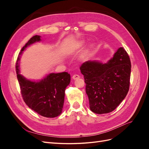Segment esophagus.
<instances>
[{
	"label": "esophagus",
	"instance_id": "esophagus-1",
	"mask_svg": "<svg viewBox=\"0 0 149 149\" xmlns=\"http://www.w3.org/2000/svg\"><path fill=\"white\" fill-rule=\"evenodd\" d=\"M72 78H73V79H78V78H79V76L78 74H75L74 75H73V76H72Z\"/></svg>",
	"mask_w": 149,
	"mask_h": 149
}]
</instances>
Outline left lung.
<instances>
[{"mask_svg":"<svg viewBox=\"0 0 149 149\" xmlns=\"http://www.w3.org/2000/svg\"><path fill=\"white\" fill-rule=\"evenodd\" d=\"M79 69L84 76L89 108L94 113L113 111L127 94L131 63L124 48L120 47L107 63L87 61Z\"/></svg>","mask_w":149,"mask_h":149,"instance_id":"8db88e82","label":"left lung"}]
</instances>
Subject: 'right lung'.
Wrapping results in <instances>:
<instances>
[{"label":"right lung","instance_id":"add662e5","mask_svg":"<svg viewBox=\"0 0 149 149\" xmlns=\"http://www.w3.org/2000/svg\"><path fill=\"white\" fill-rule=\"evenodd\" d=\"M40 41H41L40 36L35 35L22 48L16 63L17 76L26 104L39 115L53 118L62 112L65 91L70 83V74L67 72L49 73L38 81H33L20 74V56L26 47Z\"/></svg>","mask_w":149,"mask_h":149}]
</instances>
